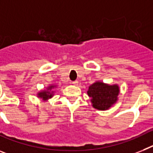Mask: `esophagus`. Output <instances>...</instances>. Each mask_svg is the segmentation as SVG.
<instances>
[{"label": "esophagus", "instance_id": "esophagus-1", "mask_svg": "<svg viewBox=\"0 0 153 153\" xmlns=\"http://www.w3.org/2000/svg\"><path fill=\"white\" fill-rule=\"evenodd\" d=\"M72 84L74 85H77L79 84V82H78V81H74V82H72Z\"/></svg>", "mask_w": 153, "mask_h": 153}]
</instances>
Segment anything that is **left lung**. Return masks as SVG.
<instances>
[{"instance_id":"8db88e82","label":"left lung","mask_w":153,"mask_h":153,"mask_svg":"<svg viewBox=\"0 0 153 153\" xmlns=\"http://www.w3.org/2000/svg\"><path fill=\"white\" fill-rule=\"evenodd\" d=\"M87 93L95 109L106 110L117 102L120 88L117 84L109 85L98 81L88 87Z\"/></svg>"}]
</instances>
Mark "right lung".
Instances as JSON below:
<instances>
[{"label": "right lung", "instance_id": "obj_1", "mask_svg": "<svg viewBox=\"0 0 153 153\" xmlns=\"http://www.w3.org/2000/svg\"><path fill=\"white\" fill-rule=\"evenodd\" d=\"M56 87H57V85H49L46 89H43V90L38 92L37 93V97L42 99L43 101H44V102H47L49 99L52 98L53 96V95H54L53 88H56Z\"/></svg>", "mask_w": 153, "mask_h": 153}]
</instances>
